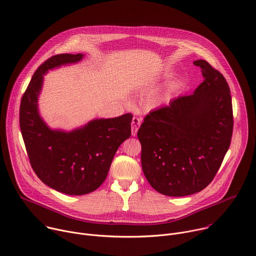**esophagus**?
Returning a JSON list of instances; mask_svg holds the SVG:
<instances>
[{"instance_id":"34e87169","label":"esophagus","mask_w":256,"mask_h":256,"mask_svg":"<svg viewBox=\"0 0 256 256\" xmlns=\"http://www.w3.org/2000/svg\"><path fill=\"white\" fill-rule=\"evenodd\" d=\"M140 124H142V120L138 118H132V136H136L140 126Z\"/></svg>"}]
</instances>
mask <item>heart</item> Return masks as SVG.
Masks as SVG:
<instances>
[{
	"label": "heart",
	"mask_w": 256,
	"mask_h": 256,
	"mask_svg": "<svg viewBox=\"0 0 256 256\" xmlns=\"http://www.w3.org/2000/svg\"><path fill=\"white\" fill-rule=\"evenodd\" d=\"M169 97H170V90H166L165 92H163L162 94H160L158 97H157V99H156V103H162V102H164V101H166L167 99H169Z\"/></svg>",
	"instance_id": "b5f03b06"
}]
</instances>
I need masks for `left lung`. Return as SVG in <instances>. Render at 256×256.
Returning <instances> with one entry per match:
<instances>
[{
  "label": "left lung",
  "instance_id": "obj_1",
  "mask_svg": "<svg viewBox=\"0 0 256 256\" xmlns=\"http://www.w3.org/2000/svg\"><path fill=\"white\" fill-rule=\"evenodd\" d=\"M204 82L188 96L144 118L138 138L142 168L151 186L168 196H186L206 188L230 147L233 108L229 85L206 60Z\"/></svg>",
  "mask_w": 256,
  "mask_h": 256
}]
</instances>
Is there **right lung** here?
I'll use <instances>...</instances> for the list:
<instances>
[{
    "label": "right lung",
    "mask_w": 256,
    "mask_h": 256,
    "mask_svg": "<svg viewBox=\"0 0 256 256\" xmlns=\"http://www.w3.org/2000/svg\"><path fill=\"white\" fill-rule=\"evenodd\" d=\"M84 54H62L46 60L34 72L22 96L20 128L31 167L44 184L70 196L87 194L106 178L114 157L130 136L132 116L89 122L72 132L52 130L38 112L44 75L48 70L80 62Z\"/></svg>",
    "instance_id": "right-lung-1"
}]
</instances>
